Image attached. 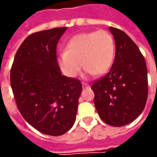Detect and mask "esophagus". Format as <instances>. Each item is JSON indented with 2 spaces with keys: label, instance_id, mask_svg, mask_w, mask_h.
<instances>
[{
  "label": "esophagus",
  "instance_id": "obj_1",
  "mask_svg": "<svg viewBox=\"0 0 157 157\" xmlns=\"http://www.w3.org/2000/svg\"><path fill=\"white\" fill-rule=\"evenodd\" d=\"M82 86H83V88H85V89H86V88L89 87L90 86H89L88 84H86V83H83V84H82Z\"/></svg>",
  "mask_w": 157,
  "mask_h": 157
}]
</instances>
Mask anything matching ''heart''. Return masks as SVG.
Wrapping results in <instances>:
<instances>
[{"label": "heart", "mask_w": 157, "mask_h": 157, "mask_svg": "<svg viewBox=\"0 0 157 157\" xmlns=\"http://www.w3.org/2000/svg\"><path fill=\"white\" fill-rule=\"evenodd\" d=\"M115 56V43L106 30L76 35L59 54L57 62L67 77L74 78L82 66L86 74H104L111 68Z\"/></svg>", "instance_id": "heart-1"}]
</instances>
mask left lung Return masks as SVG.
<instances>
[{"mask_svg": "<svg viewBox=\"0 0 157 157\" xmlns=\"http://www.w3.org/2000/svg\"><path fill=\"white\" fill-rule=\"evenodd\" d=\"M115 42V57L108 73L91 88L101 120L113 127L134 121L148 99V71L138 46L127 34L109 28Z\"/></svg>", "mask_w": 157, "mask_h": 157, "instance_id": "1", "label": "left lung"}]
</instances>
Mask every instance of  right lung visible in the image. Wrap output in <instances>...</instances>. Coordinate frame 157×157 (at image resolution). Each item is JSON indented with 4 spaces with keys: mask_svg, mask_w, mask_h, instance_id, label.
Masks as SVG:
<instances>
[{
    "mask_svg": "<svg viewBox=\"0 0 157 157\" xmlns=\"http://www.w3.org/2000/svg\"><path fill=\"white\" fill-rule=\"evenodd\" d=\"M66 27L31 34L16 52L10 85L17 108L29 125L48 136L63 135L75 122L82 84L62 75L58 40Z\"/></svg>",
    "mask_w": 157,
    "mask_h": 157,
    "instance_id": "add662e5",
    "label": "right lung"
}]
</instances>
